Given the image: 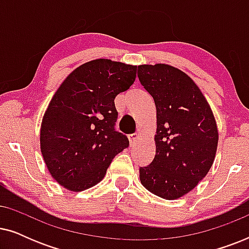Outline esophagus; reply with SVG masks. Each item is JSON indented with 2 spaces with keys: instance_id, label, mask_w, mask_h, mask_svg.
<instances>
[{
  "instance_id": "esophagus-1",
  "label": "esophagus",
  "mask_w": 249,
  "mask_h": 249,
  "mask_svg": "<svg viewBox=\"0 0 249 249\" xmlns=\"http://www.w3.org/2000/svg\"><path fill=\"white\" fill-rule=\"evenodd\" d=\"M137 138H138L137 134L129 135V142H130V145H134V144H135V142H136V139H137Z\"/></svg>"
}]
</instances>
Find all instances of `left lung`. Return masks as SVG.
<instances>
[{
	"mask_svg": "<svg viewBox=\"0 0 249 249\" xmlns=\"http://www.w3.org/2000/svg\"><path fill=\"white\" fill-rule=\"evenodd\" d=\"M138 78L156 107L155 156L139 169V179L161 198H180L213 164L219 142L215 118L198 86L178 68L141 64Z\"/></svg>",
	"mask_w": 249,
	"mask_h": 249,
	"instance_id": "left-lung-1",
	"label": "left lung"
}]
</instances>
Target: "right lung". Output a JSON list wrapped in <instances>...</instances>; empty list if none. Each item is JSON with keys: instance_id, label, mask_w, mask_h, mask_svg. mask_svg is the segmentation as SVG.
I'll list each match as a JSON object with an SVG mask.
<instances>
[{"instance_id": "add662e5", "label": "right lung", "mask_w": 249, "mask_h": 249, "mask_svg": "<svg viewBox=\"0 0 249 249\" xmlns=\"http://www.w3.org/2000/svg\"><path fill=\"white\" fill-rule=\"evenodd\" d=\"M137 66L96 59L74 69L53 95L40 125V152L51 176L70 192L104 178L129 141L114 130V98L134 84Z\"/></svg>"}]
</instances>
